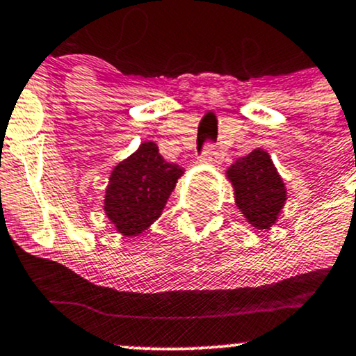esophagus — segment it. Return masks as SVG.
Segmentation results:
<instances>
[{
	"label": "esophagus",
	"instance_id": "34e87169",
	"mask_svg": "<svg viewBox=\"0 0 356 356\" xmlns=\"http://www.w3.org/2000/svg\"><path fill=\"white\" fill-rule=\"evenodd\" d=\"M200 158H202V161L211 163V165H220L221 163V154L218 153V149H216V146L213 143H204Z\"/></svg>",
	"mask_w": 356,
	"mask_h": 356
}]
</instances>
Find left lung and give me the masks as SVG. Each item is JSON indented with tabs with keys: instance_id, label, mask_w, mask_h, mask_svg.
Wrapping results in <instances>:
<instances>
[{
	"instance_id": "left-lung-1",
	"label": "left lung",
	"mask_w": 356,
	"mask_h": 356,
	"mask_svg": "<svg viewBox=\"0 0 356 356\" xmlns=\"http://www.w3.org/2000/svg\"><path fill=\"white\" fill-rule=\"evenodd\" d=\"M227 177L235 188L236 204L254 228L268 229L286 200L285 183L270 154L253 149L229 166Z\"/></svg>"
}]
</instances>
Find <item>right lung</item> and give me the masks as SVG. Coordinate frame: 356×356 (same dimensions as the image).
<instances>
[{"label": "right lung", "instance_id": "add662e5", "mask_svg": "<svg viewBox=\"0 0 356 356\" xmlns=\"http://www.w3.org/2000/svg\"><path fill=\"white\" fill-rule=\"evenodd\" d=\"M181 175V166L166 161L153 141L141 143L113 170L104 196L106 216L120 233L136 236L161 215Z\"/></svg>", "mask_w": 356, "mask_h": 356}]
</instances>
